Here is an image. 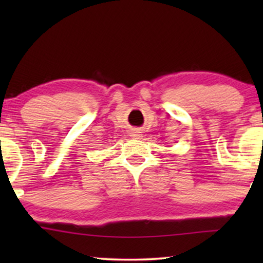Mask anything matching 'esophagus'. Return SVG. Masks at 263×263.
Returning <instances> with one entry per match:
<instances>
[{
  "mask_svg": "<svg viewBox=\"0 0 263 263\" xmlns=\"http://www.w3.org/2000/svg\"><path fill=\"white\" fill-rule=\"evenodd\" d=\"M130 134H132L130 136H133V138H135V139H140V138H142L141 132H140L139 129H133Z\"/></svg>",
  "mask_w": 263,
  "mask_h": 263,
  "instance_id": "1",
  "label": "esophagus"
}]
</instances>
